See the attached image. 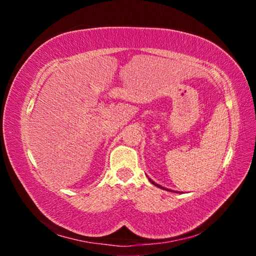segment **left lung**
<instances>
[{"label": "left lung", "mask_w": 256, "mask_h": 256, "mask_svg": "<svg viewBox=\"0 0 256 256\" xmlns=\"http://www.w3.org/2000/svg\"><path fill=\"white\" fill-rule=\"evenodd\" d=\"M149 180H150L151 183H152L154 185L157 186V188H162V190H170V192H174V190H168V188H164V186H162V185H159V184H157V183H154V182L152 180H150V178H149ZM176 193H177V192H176Z\"/></svg>", "instance_id": "8db88e82"}]
</instances>
